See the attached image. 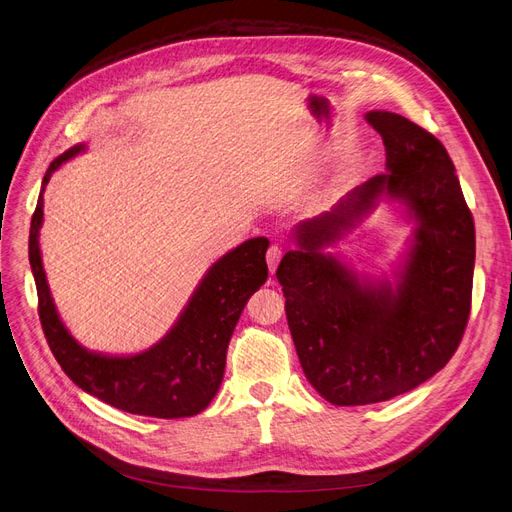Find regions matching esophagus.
<instances>
[{
	"instance_id": "34e87169",
	"label": "esophagus",
	"mask_w": 512,
	"mask_h": 512,
	"mask_svg": "<svg viewBox=\"0 0 512 512\" xmlns=\"http://www.w3.org/2000/svg\"><path fill=\"white\" fill-rule=\"evenodd\" d=\"M282 256H284V250H282L280 245H271V247H269V252H267V267H269L271 273L277 271V265H280Z\"/></svg>"
}]
</instances>
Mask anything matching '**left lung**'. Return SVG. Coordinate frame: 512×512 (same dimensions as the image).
Masks as SVG:
<instances>
[{
	"label": "left lung",
	"mask_w": 512,
	"mask_h": 512,
	"mask_svg": "<svg viewBox=\"0 0 512 512\" xmlns=\"http://www.w3.org/2000/svg\"><path fill=\"white\" fill-rule=\"evenodd\" d=\"M365 119L382 136L389 173L301 222L299 247L275 273L305 378L333 406L378 404L438 374L461 342L472 305L474 220L451 156L397 113L369 111ZM380 197L408 206L417 222L395 287L356 276L323 252Z\"/></svg>",
	"instance_id": "1"
}]
</instances>
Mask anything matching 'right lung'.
<instances>
[{"label": "right lung", "instance_id": "right-lung-1", "mask_svg": "<svg viewBox=\"0 0 512 512\" xmlns=\"http://www.w3.org/2000/svg\"><path fill=\"white\" fill-rule=\"evenodd\" d=\"M76 145L55 158L42 179V192L55 170L81 153ZM42 192L29 228V265L38 290V314L49 348L68 378L104 404L130 414L183 418L203 412L218 393L228 342L247 299L267 282L269 239L256 237L213 262L194 290L175 327L156 346L134 356L89 352L59 320L40 256Z\"/></svg>", "mask_w": 512, "mask_h": 512}]
</instances>
